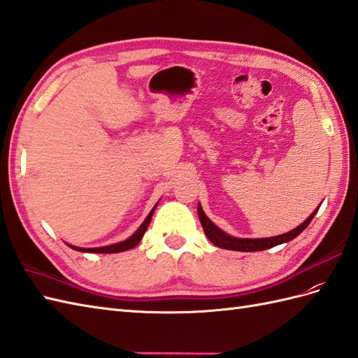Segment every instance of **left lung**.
<instances>
[{"label": "left lung", "instance_id": "obj_1", "mask_svg": "<svg viewBox=\"0 0 358 358\" xmlns=\"http://www.w3.org/2000/svg\"><path fill=\"white\" fill-rule=\"evenodd\" d=\"M317 210L319 208H316L315 212L311 213L304 222H302L299 227L295 228V230H292L289 233H284L281 236L266 237V239H237V237L225 234L222 230H219V228L206 216V213L203 212V208H201V206H198V216H199L201 225H203V228H204L206 236L208 237V241L212 242L213 245L219 246V248H224V250L252 252V251L268 250V248H272V246H277L280 243H284V242H289L292 239H295L298 234H301L308 227V224L311 222V219H313L315 215L317 213Z\"/></svg>", "mask_w": 358, "mask_h": 358}]
</instances>
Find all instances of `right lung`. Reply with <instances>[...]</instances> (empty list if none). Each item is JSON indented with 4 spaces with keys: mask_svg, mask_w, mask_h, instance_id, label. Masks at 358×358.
Wrapping results in <instances>:
<instances>
[{
    "mask_svg": "<svg viewBox=\"0 0 358 358\" xmlns=\"http://www.w3.org/2000/svg\"><path fill=\"white\" fill-rule=\"evenodd\" d=\"M157 207V206H155ZM155 207L151 210L150 215L146 216V219L143 221V224L139 227V230H137L131 237H128L127 241L124 242H119V243H115V245H108V246H103V248H77V246H71L72 250L76 251H81V252H101V254H113V252H122V251H127V250H131L134 248V246L141 242V239L143 237L146 228H148L150 222H151V217H152V213Z\"/></svg>",
    "mask_w": 358,
    "mask_h": 358,
    "instance_id": "obj_1",
    "label": "right lung"
}]
</instances>
